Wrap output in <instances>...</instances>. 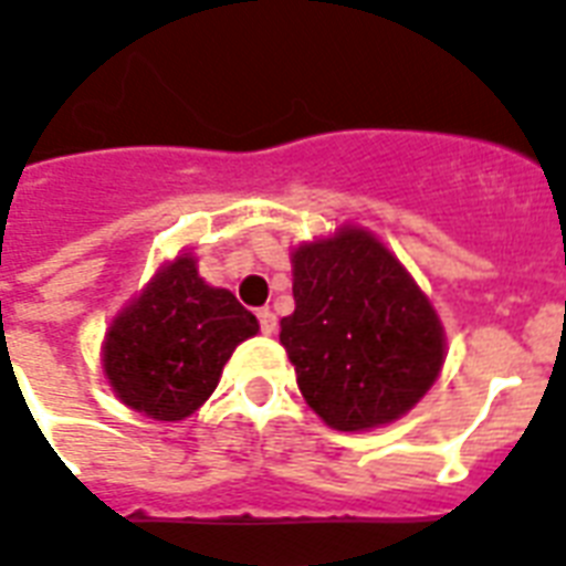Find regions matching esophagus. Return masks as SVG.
Listing matches in <instances>:
<instances>
[{"mask_svg": "<svg viewBox=\"0 0 566 566\" xmlns=\"http://www.w3.org/2000/svg\"><path fill=\"white\" fill-rule=\"evenodd\" d=\"M259 323H261V334H275V328H279V323H275V314L270 311V307H261L259 311Z\"/></svg>", "mask_w": 566, "mask_h": 566, "instance_id": "esophagus-1", "label": "esophagus"}]
</instances>
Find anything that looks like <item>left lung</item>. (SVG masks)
I'll use <instances>...</instances> for the list:
<instances>
[{
    "mask_svg": "<svg viewBox=\"0 0 566 566\" xmlns=\"http://www.w3.org/2000/svg\"><path fill=\"white\" fill-rule=\"evenodd\" d=\"M291 261L296 311L279 339L307 407L343 433L410 412L444 363V328L416 279L360 227L298 243Z\"/></svg>",
    "mask_w": 566,
    "mask_h": 566,
    "instance_id": "8db88e82",
    "label": "left lung"
}]
</instances>
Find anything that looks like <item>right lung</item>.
<instances>
[{
  "instance_id": "right-lung-1",
  "label": "right lung",
  "mask_w": 566,
  "mask_h": 566,
  "mask_svg": "<svg viewBox=\"0 0 566 566\" xmlns=\"http://www.w3.org/2000/svg\"><path fill=\"white\" fill-rule=\"evenodd\" d=\"M259 334V319L223 287L197 273L182 252L156 270L104 337V375L122 403L156 421L200 410L238 343Z\"/></svg>"
}]
</instances>
